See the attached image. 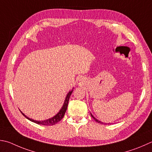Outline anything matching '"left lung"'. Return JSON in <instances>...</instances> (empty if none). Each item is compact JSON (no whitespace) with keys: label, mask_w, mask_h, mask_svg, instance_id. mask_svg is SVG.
<instances>
[{"label":"left lung","mask_w":152,"mask_h":152,"mask_svg":"<svg viewBox=\"0 0 152 152\" xmlns=\"http://www.w3.org/2000/svg\"><path fill=\"white\" fill-rule=\"evenodd\" d=\"M91 116H92V118H94V120H96V122H98V123H100V124H103V122H100V121H99V120H98L97 119H96V118H95L94 117V116H93V115H92V114H91Z\"/></svg>","instance_id":"left-lung-1"}]
</instances>
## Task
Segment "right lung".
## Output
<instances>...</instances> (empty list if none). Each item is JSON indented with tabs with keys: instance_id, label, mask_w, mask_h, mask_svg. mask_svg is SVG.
Instances as JSON below:
<instances>
[{
	"instance_id": "obj_1",
	"label": "right lung",
	"mask_w": 152,
	"mask_h": 152,
	"mask_svg": "<svg viewBox=\"0 0 152 152\" xmlns=\"http://www.w3.org/2000/svg\"><path fill=\"white\" fill-rule=\"evenodd\" d=\"M72 92H73V88H72V90H70V92H68V94L67 96H66V97L64 103V104H63L62 108L60 109L59 112L58 113V114L56 115H54V117L50 118V119L46 120H43V121L34 120L31 119V118H29L28 117H27L26 115H24L21 111H20V112L22 113V114H23L24 116H25L27 118V119L29 120L30 121H31V122H34V123L37 124H39V125H44V126H52V125H54V124H56L58 122H60V121L62 119L63 117L64 116L65 112H66V110H67L69 99H70V96L72 94Z\"/></svg>"
}]
</instances>
